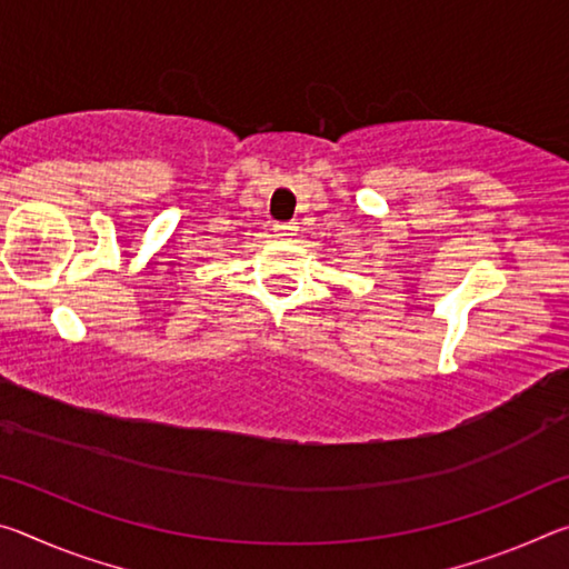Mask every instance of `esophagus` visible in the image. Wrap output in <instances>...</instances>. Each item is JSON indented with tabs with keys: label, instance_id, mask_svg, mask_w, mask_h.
Here are the masks:
<instances>
[{
	"label": "esophagus",
	"instance_id": "34e87169",
	"mask_svg": "<svg viewBox=\"0 0 569 569\" xmlns=\"http://www.w3.org/2000/svg\"><path fill=\"white\" fill-rule=\"evenodd\" d=\"M273 236L276 238H291V236H296V223H276L273 226Z\"/></svg>",
	"mask_w": 569,
	"mask_h": 569
}]
</instances>
